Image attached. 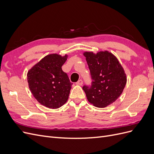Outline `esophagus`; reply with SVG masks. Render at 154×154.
Returning a JSON list of instances; mask_svg holds the SVG:
<instances>
[{
    "mask_svg": "<svg viewBox=\"0 0 154 154\" xmlns=\"http://www.w3.org/2000/svg\"><path fill=\"white\" fill-rule=\"evenodd\" d=\"M76 84L78 85H83V80H82V79H80V80H79L76 82Z\"/></svg>",
    "mask_w": 154,
    "mask_h": 154,
    "instance_id": "obj_1",
    "label": "esophagus"
}]
</instances>
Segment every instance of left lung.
<instances>
[{"label":"left lung","mask_w":154,"mask_h":154,"mask_svg":"<svg viewBox=\"0 0 154 154\" xmlns=\"http://www.w3.org/2000/svg\"><path fill=\"white\" fill-rule=\"evenodd\" d=\"M90 70L92 83L84 85L83 90L91 103L103 108L112 103L122 94L127 83V76L114 54L108 51H100L97 54L85 52Z\"/></svg>","instance_id":"obj_1"}]
</instances>
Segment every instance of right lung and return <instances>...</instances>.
I'll return each mask as SVG.
<instances>
[{
    "label": "right lung",
    "mask_w": 154,
    "mask_h": 154,
    "mask_svg": "<svg viewBox=\"0 0 154 154\" xmlns=\"http://www.w3.org/2000/svg\"><path fill=\"white\" fill-rule=\"evenodd\" d=\"M67 55H47L27 72V82L31 93L42 105L58 109L66 103L72 83L62 67Z\"/></svg>",
    "instance_id": "1"
}]
</instances>
